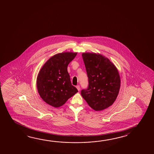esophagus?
<instances>
[{
    "mask_svg": "<svg viewBox=\"0 0 154 154\" xmlns=\"http://www.w3.org/2000/svg\"><path fill=\"white\" fill-rule=\"evenodd\" d=\"M76 88H77L78 91H79V90H80V89H81V88H80V86L77 85V86H76Z\"/></svg>",
    "mask_w": 154,
    "mask_h": 154,
    "instance_id": "34e87169",
    "label": "esophagus"
}]
</instances>
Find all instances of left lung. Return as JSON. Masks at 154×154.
I'll return each mask as SVG.
<instances>
[{
  "label": "left lung",
  "instance_id": "left-lung-1",
  "mask_svg": "<svg viewBox=\"0 0 154 154\" xmlns=\"http://www.w3.org/2000/svg\"><path fill=\"white\" fill-rule=\"evenodd\" d=\"M88 77V88L81 95L96 111L111 106L116 100L120 88V78L116 66L109 58L99 54L83 53Z\"/></svg>",
  "mask_w": 154,
  "mask_h": 154
}]
</instances>
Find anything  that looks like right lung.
Listing matches in <instances>:
<instances>
[{"label": "right lung", "mask_w": 154, "mask_h": 154, "mask_svg": "<svg viewBox=\"0 0 154 154\" xmlns=\"http://www.w3.org/2000/svg\"><path fill=\"white\" fill-rule=\"evenodd\" d=\"M77 53L57 54L45 62L38 74L36 85L43 101L54 107L62 106L78 90L72 85L67 68Z\"/></svg>", "instance_id": "add662e5"}]
</instances>
